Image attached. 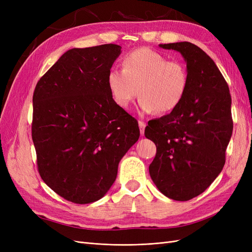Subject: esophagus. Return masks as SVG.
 Listing matches in <instances>:
<instances>
[{
    "instance_id": "1",
    "label": "esophagus",
    "mask_w": 252,
    "mask_h": 252,
    "mask_svg": "<svg viewBox=\"0 0 252 252\" xmlns=\"http://www.w3.org/2000/svg\"><path fill=\"white\" fill-rule=\"evenodd\" d=\"M139 127H140V132L143 135L145 131V127H146V123L144 121H139Z\"/></svg>"
}]
</instances>
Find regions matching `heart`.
<instances>
[{
  "mask_svg": "<svg viewBox=\"0 0 252 252\" xmlns=\"http://www.w3.org/2000/svg\"><path fill=\"white\" fill-rule=\"evenodd\" d=\"M107 83L120 107L127 108L139 93L143 112L168 113L184 100L189 75L179 61H168L150 48H139L125 57L123 69L109 71Z\"/></svg>",
  "mask_w": 252,
  "mask_h": 252,
  "instance_id": "1",
  "label": "heart"
}]
</instances>
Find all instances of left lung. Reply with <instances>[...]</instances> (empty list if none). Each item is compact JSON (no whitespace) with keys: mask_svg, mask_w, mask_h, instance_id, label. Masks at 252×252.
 <instances>
[{"mask_svg":"<svg viewBox=\"0 0 252 252\" xmlns=\"http://www.w3.org/2000/svg\"><path fill=\"white\" fill-rule=\"evenodd\" d=\"M159 47L181 53L189 83L179 107L145 128V136L157 146L149 173L164 195L189 201L204 192L225 165L233 129L231 96L216 63L196 45L179 42Z\"/></svg>","mask_w":252,"mask_h":252,"instance_id":"8db88e82","label":"left lung"}]
</instances>
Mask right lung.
Returning <instances> with one entry per match:
<instances>
[{
	"label": "right lung",
	"instance_id": "right-lung-1",
	"mask_svg": "<svg viewBox=\"0 0 252 252\" xmlns=\"http://www.w3.org/2000/svg\"><path fill=\"white\" fill-rule=\"evenodd\" d=\"M121 46L72 48L37 82L32 141L42 180L75 204L100 200L139 140L138 121L114 102L107 78Z\"/></svg>",
	"mask_w": 252,
	"mask_h": 252
}]
</instances>
